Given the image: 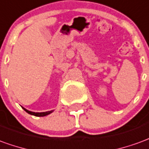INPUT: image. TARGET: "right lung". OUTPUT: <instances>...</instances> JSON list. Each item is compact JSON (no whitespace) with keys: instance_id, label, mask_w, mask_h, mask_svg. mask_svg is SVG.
I'll list each match as a JSON object with an SVG mask.
<instances>
[{"instance_id":"obj_1","label":"right lung","mask_w":149,"mask_h":149,"mask_svg":"<svg viewBox=\"0 0 149 149\" xmlns=\"http://www.w3.org/2000/svg\"><path fill=\"white\" fill-rule=\"evenodd\" d=\"M23 108V107H22ZM23 110L26 112H27L28 114H31V115H35V116H38V117H43V116H46V115H48L51 113H52L53 111H46V112H33V111H30L23 108Z\"/></svg>"}]
</instances>
